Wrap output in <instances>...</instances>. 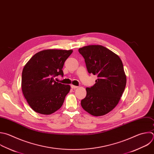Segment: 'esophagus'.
Masks as SVG:
<instances>
[{"label":"esophagus","mask_w":154,"mask_h":154,"mask_svg":"<svg viewBox=\"0 0 154 154\" xmlns=\"http://www.w3.org/2000/svg\"><path fill=\"white\" fill-rule=\"evenodd\" d=\"M71 88H72V89H76V88H79V86H74V85H72L71 86Z\"/></svg>","instance_id":"34e87169"}]
</instances>
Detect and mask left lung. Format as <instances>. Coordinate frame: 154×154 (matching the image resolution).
Segmentation results:
<instances>
[{
	"mask_svg": "<svg viewBox=\"0 0 154 154\" xmlns=\"http://www.w3.org/2000/svg\"><path fill=\"white\" fill-rule=\"evenodd\" d=\"M88 72L98 79L94 86L86 88V96L81 100L84 110L94 116H103L119 103L125 91L126 77L123 63L112 51L101 45L79 48Z\"/></svg>",
	"mask_w": 154,
	"mask_h": 154,
	"instance_id": "left-lung-1",
	"label": "left lung"
}]
</instances>
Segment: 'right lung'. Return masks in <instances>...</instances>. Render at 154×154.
<instances>
[{
    "label": "right lung",
    "instance_id": "1",
    "mask_svg": "<svg viewBox=\"0 0 154 154\" xmlns=\"http://www.w3.org/2000/svg\"><path fill=\"white\" fill-rule=\"evenodd\" d=\"M72 50L46 49L34 54L25 65L22 89L30 107L36 112L49 115L59 109L71 87L55 81L63 76L64 63Z\"/></svg>",
    "mask_w": 154,
    "mask_h": 154
}]
</instances>
